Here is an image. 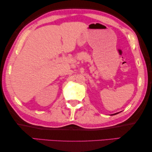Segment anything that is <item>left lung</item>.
Segmentation results:
<instances>
[{
    "label": "left lung",
    "mask_w": 152,
    "mask_h": 152,
    "mask_svg": "<svg viewBox=\"0 0 152 152\" xmlns=\"http://www.w3.org/2000/svg\"><path fill=\"white\" fill-rule=\"evenodd\" d=\"M118 114V113H115V114H111V115H115V114Z\"/></svg>",
    "instance_id": "left-lung-1"
}]
</instances>
